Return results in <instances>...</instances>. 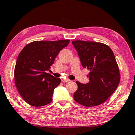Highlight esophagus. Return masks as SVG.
Instances as JSON below:
<instances>
[{
    "instance_id": "1",
    "label": "esophagus",
    "mask_w": 135,
    "mask_h": 135,
    "mask_svg": "<svg viewBox=\"0 0 135 135\" xmlns=\"http://www.w3.org/2000/svg\"><path fill=\"white\" fill-rule=\"evenodd\" d=\"M70 80L69 79H62V81L63 83H67V82L70 81Z\"/></svg>"
}]
</instances>
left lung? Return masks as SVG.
Returning <instances> with one entry per match:
<instances>
[{"instance_id":"obj_1","label":"left lung","mask_w":135,"mask_h":135,"mask_svg":"<svg viewBox=\"0 0 135 135\" xmlns=\"http://www.w3.org/2000/svg\"><path fill=\"white\" fill-rule=\"evenodd\" d=\"M72 44L83 67L90 70L89 82L76 81L78 89L74 99L85 107L99 105L108 99L120 83L119 69L113 52L108 46L99 42L74 40Z\"/></svg>"}]
</instances>
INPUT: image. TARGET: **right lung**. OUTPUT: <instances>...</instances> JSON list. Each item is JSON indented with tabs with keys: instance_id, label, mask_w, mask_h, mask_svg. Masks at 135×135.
<instances>
[{
	"instance_id": "right-lung-1",
	"label": "right lung",
	"mask_w": 135,
	"mask_h": 135,
	"mask_svg": "<svg viewBox=\"0 0 135 135\" xmlns=\"http://www.w3.org/2000/svg\"><path fill=\"white\" fill-rule=\"evenodd\" d=\"M70 40L35 41L27 45L16 62L14 79L20 95L28 104L42 107L51 103L55 88L61 83L49 71L59 52Z\"/></svg>"
}]
</instances>
